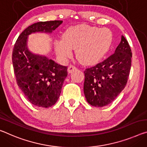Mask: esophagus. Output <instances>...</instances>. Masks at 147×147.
I'll use <instances>...</instances> for the list:
<instances>
[{
    "label": "esophagus",
    "mask_w": 147,
    "mask_h": 147,
    "mask_svg": "<svg viewBox=\"0 0 147 147\" xmlns=\"http://www.w3.org/2000/svg\"><path fill=\"white\" fill-rule=\"evenodd\" d=\"M76 69V67L75 66H74V65H71L70 66L68 67V69H67V71H68V73H71L72 72L74 71V70Z\"/></svg>",
    "instance_id": "34e87169"
}]
</instances>
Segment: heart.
<instances>
[{
	"mask_svg": "<svg viewBox=\"0 0 147 147\" xmlns=\"http://www.w3.org/2000/svg\"><path fill=\"white\" fill-rule=\"evenodd\" d=\"M113 34L107 28L81 25L69 27L63 34L62 40L55 42V50L62 60L72 56V50H76V56L81 63L96 64L110 49Z\"/></svg>",
	"mask_w": 147,
	"mask_h": 147,
	"instance_id": "heart-1",
	"label": "heart"
}]
</instances>
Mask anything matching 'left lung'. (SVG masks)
Wrapping results in <instances>:
<instances>
[{
    "instance_id": "8db88e82",
    "label": "left lung",
    "mask_w": 147,
    "mask_h": 147,
    "mask_svg": "<svg viewBox=\"0 0 147 147\" xmlns=\"http://www.w3.org/2000/svg\"><path fill=\"white\" fill-rule=\"evenodd\" d=\"M132 53L124 36L113 54L84 71V92L91 105L102 107L111 103L124 90L131 69Z\"/></svg>"
}]
</instances>
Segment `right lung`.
<instances>
[{
	"instance_id": "add662e5",
	"label": "right lung",
	"mask_w": 147,
	"mask_h": 147,
	"mask_svg": "<svg viewBox=\"0 0 147 147\" xmlns=\"http://www.w3.org/2000/svg\"><path fill=\"white\" fill-rule=\"evenodd\" d=\"M63 21L55 20L34 23L26 28L16 42L12 52V64L16 82L28 101L36 107L47 108L57 101L67 67L30 52L28 36L37 32L51 33Z\"/></svg>"
}]
</instances>
